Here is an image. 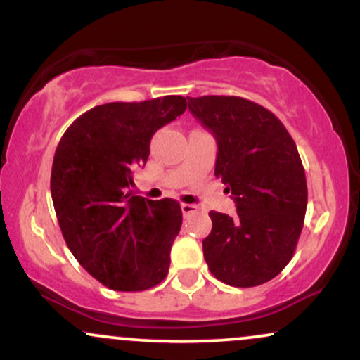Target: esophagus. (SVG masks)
<instances>
[{"instance_id":"34e87169","label":"esophagus","mask_w":360,"mask_h":360,"mask_svg":"<svg viewBox=\"0 0 360 360\" xmlns=\"http://www.w3.org/2000/svg\"><path fill=\"white\" fill-rule=\"evenodd\" d=\"M181 210H183L184 217H188V214L198 212V206L196 205H189V203H183V205H181Z\"/></svg>"}]
</instances>
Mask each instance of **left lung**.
I'll return each mask as SVG.
<instances>
[{"label":"left lung","instance_id":"left-lung-1","mask_svg":"<svg viewBox=\"0 0 360 360\" xmlns=\"http://www.w3.org/2000/svg\"><path fill=\"white\" fill-rule=\"evenodd\" d=\"M189 111L214 135V176L232 191L237 214L210 212L203 240L208 269L221 283L252 288L288 266L308 203L304 167L286 127L240 96L188 98Z\"/></svg>","mask_w":360,"mask_h":360}]
</instances>
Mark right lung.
<instances>
[{
  "label": "right lung",
  "instance_id": "add662e5",
  "mask_svg": "<svg viewBox=\"0 0 360 360\" xmlns=\"http://www.w3.org/2000/svg\"><path fill=\"white\" fill-rule=\"evenodd\" d=\"M186 106L183 96L94 106L57 146L51 193L60 232L77 262L115 291H143L167 276L181 206L134 196L130 186L152 135Z\"/></svg>",
  "mask_w": 360,
  "mask_h": 360
}]
</instances>
